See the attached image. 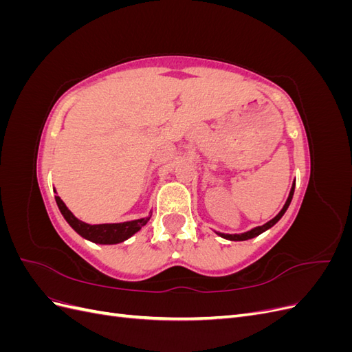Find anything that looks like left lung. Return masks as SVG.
Returning a JSON list of instances; mask_svg holds the SVG:
<instances>
[{"label": "left lung", "mask_w": 352, "mask_h": 352, "mask_svg": "<svg viewBox=\"0 0 352 352\" xmlns=\"http://www.w3.org/2000/svg\"><path fill=\"white\" fill-rule=\"evenodd\" d=\"M294 190H295V184L292 185V189H291V192H289V197H287V199H286V202H285V206H283V208L280 210L279 214L276 216L274 219H272L270 221L265 223V225L258 226V228H254V229H251V230H248V232L241 233V235H228V233H219V235H220L221 238L229 239V241H247V239H251V238L258 236L260 233H263V232H265L267 229H270L272 226H274L276 223H278V221L282 219V216L285 214V211L287 210V207H289V204H291L292 197H294Z\"/></svg>", "instance_id": "1"}]
</instances>
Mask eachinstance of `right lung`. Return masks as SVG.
<instances>
[{
    "label": "right lung",
    "mask_w": 352,
    "mask_h": 352,
    "mask_svg": "<svg viewBox=\"0 0 352 352\" xmlns=\"http://www.w3.org/2000/svg\"><path fill=\"white\" fill-rule=\"evenodd\" d=\"M57 206L61 211L63 217L66 219L69 225L76 230L79 235L85 239L92 241L95 243H104V245H111V243H119L131 238L132 235L140 230L142 226L146 225V221L150 217L138 219L132 221H124V223H105V225H88V223L80 221L79 219L72 214V211L66 207L65 202L60 199L58 195H56Z\"/></svg>",
    "instance_id": "right-lung-1"
}]
</instances>
